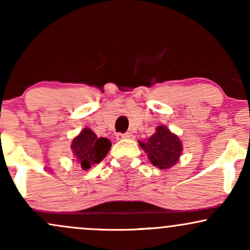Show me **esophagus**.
<instances>
[{
    "label": "esophagus",
    "mask_w": 250,
    "mask_h": 250,
    "mask_svg": "<svg viewBox=\"0 0 250 250\" xmlns=\"http://www.w3.org/2000/svg\"><path fill=\"white\" fill-rule=\"evenodd\" d=\"M133 134L125 133V134H117L116 139L117 140H125V139H133Z\"/></svg>",
    "instance_id": "esophagus-1"
}]
</instances>
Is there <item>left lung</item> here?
Returning <instances> with one entry per match:
<instances>
[{"label":"left lung","mask_w":250,"mask_h":250,"mask_svg":"<svg viewBox=\"0 0 250 250\" xmlns=\"http://www.w3.org/2000/svg\"><path fill=\"white\" fill-rule=\"evenodd\" d=\"M151 165L160 169H169L180 161L183 147L180 137L166 125H159L149 139L139 141Z\"/></svg>","instance_id":"1"}]
</instances>
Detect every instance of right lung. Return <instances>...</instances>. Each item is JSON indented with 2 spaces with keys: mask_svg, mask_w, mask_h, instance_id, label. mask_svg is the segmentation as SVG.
Masks as SVG:
<instances>
[{
  "mask_svg": "<svg viewBox=\"0 0 250 250\" xmlns=\"http://www.w3.org/2000/svg\"><path fill=\"white\" fill-rule=\"evenodd\" d=\"M111 147V142L105 137H97L90 128H84L74 137L70 148L76 162L83 170L102 161Z\"/></svg>",
  "mask_w": 250,
  "mask_h": 250,
  "instance_id": "right-lung-1",
  "label": "right lung"
}]
</instances>
